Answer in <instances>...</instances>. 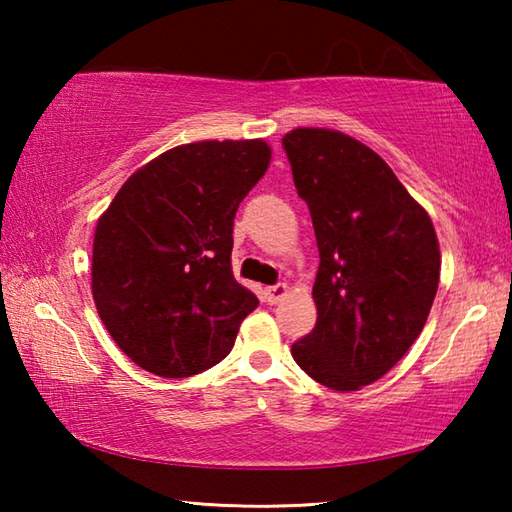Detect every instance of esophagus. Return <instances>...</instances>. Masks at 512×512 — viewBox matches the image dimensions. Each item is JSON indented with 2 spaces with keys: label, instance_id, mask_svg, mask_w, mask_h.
I'll list each match as a JSON object with an SVG mask.
<instances>
[{
  "label": "esophagus",
  "instance_id": "1",
  "mask_svg": "<svg viewBox=\"0 0 512 512\" xmlns=\"http://www.w3.org/2000/svg\"><path fill=\"white\" fill-rule=\"evenodd\" d=\"M287 293H289L287 284H275V287L264 289V300L268 302V305H275V302H280L284 296H287Z\"/></svg>",
  "mask_w": 512,
  "mask_h": 512
}]
</instances>
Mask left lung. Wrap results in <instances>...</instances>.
I'll list each match as a JSON object with an SVG mask.
<instances>
[{
    "label": "left lung",
    "mask_w": 512,
    "mask_h": 512,
    "mask_svg": "<svg viewBox=\"0 0 512 512\" xmlns=\"http://www.w3.org/2000/svg\"><path fill=\"white\" fill-rule=\"evenodd\" d=\"M314 223L320 266L316 327L291 354L332 391L384 377L418 339L440 280V248L424 207L354 137L293 128L282 140Z\"/></svg>",
    "instance_id": "left-lung-1"
}]
</instances>
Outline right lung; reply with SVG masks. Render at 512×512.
<instances>
[{
	"label": "right lung",
	"mask_w": 512,
	"mask_h": 512,
	"mask_svg": "<svg viewBox=\"0 0 512 512\" xmlns=\"http://www.w3.org/2000/svg\"><path fill=\"white\" fill-rule=\"evenodd\" d=\"M268 164L264 140L176 146L137 169L99 216L92 298L140 368L183 379L228 357L259 305L232 275V225Z\"/></svg>",
	"instance_id": "1"
}]
</instances>
